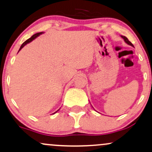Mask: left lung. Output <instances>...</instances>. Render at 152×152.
<instances>
[{"instance_id":"obj_1","label":"left lung","mask_w":152,"mask_h":152,"mask_svg":"<svg viewBox=\"0 0 152 152\" xmlns=\"http://www.w3.org/2000/svg\"><path fill=\"white\" fill-rule=\"evenodd\" d=\"M121 37L122 38V39H124V41H125V42L127 44V45H130V46H132V47H134V46H133V45H132V43L130 42H129V40H128V39H127V37H125V36H121Z\"/></svg>"}]
</instances>
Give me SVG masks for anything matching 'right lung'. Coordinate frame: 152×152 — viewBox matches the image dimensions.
<instances>
[{
    "mask_svg": "<svg viewBox=\"0 0 152 152\" xmlns=\"http://www.w3.org/2000/svg\"><path fill=\"white\" fill-rule=\"evenodd\" d=\"M44 33V32H38V33H36V34H34V35H32V37H31L30 38H29V39H27L26 40V41H25V42H23V45H21V47H20V49H19V51H18V52H20V50H21V49H22V48H23V47H25V45H27V44H28V43H30V42H32V40H34V39H35V38H37V37L38 36H39L40 35V34H43ZM58 110H59V109H58ZM57 110V111H58ZM57 111H56V112H57ZM56 112H55V113H56ZM54 113H53V114H54Z\"/></svg>",
    "mask_w": 152,
    "mask_h": 152,
    "instance_id": "obj_1",
    "label": "right lung"
}]
</instances>
